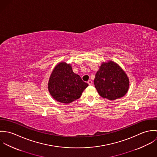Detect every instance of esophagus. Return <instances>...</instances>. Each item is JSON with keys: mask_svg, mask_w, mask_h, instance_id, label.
<instances>
[{"mask_svg": "<svg viewBox=\"0 0 157 157\" xmlns=\"http://www.w3.org/2000/svg\"><path fill=\"white\" fill-rule=\"evenodd\" d=\"M88 83L89 84V85H91L92 84V80H88Z\"/></svg>", "mask_w": 157, "mask_h": 157, "instance_id": "obj_1", "label": "esophagus"}]
</instances>
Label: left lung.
Listing matches in <instances>:
<instances>
[{"mask_svg":"<svg viewBox=\"0 0 157 157\" xmlns=\"http://www.w3.org/2000/svg\"><path fill=\"white\" fill-rule=\"evenodd\" d=\"M94 85L99 95L109 100L123 97L129 88V78L117 63L103 62L95 74Z\"/></svg>","mask_w":157,"mask_h":157,"instance_id":"left-lung-1","label":"left lung"}]
</instances>
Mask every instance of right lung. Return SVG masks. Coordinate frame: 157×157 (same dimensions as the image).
I'll return each mask as SVG.
<instances>
[{
  "label": "right lung",
  "mask_w": 157,
  "mask_h": 157,
  "mask_svg": "<svg viewBox=\"0 0 157 157\" xmlns=\"http://www.w3.org/2000/svg\"><path fill=\"white\" fill-rule=\"evenodd\" d=\"M88 86L79 75L75 74L71 64L60 62L50 75L48 88L51 95L59 102L68 104L79 98Z\"/></svg>",
  "instance_id": "1"
}]
</instances>
